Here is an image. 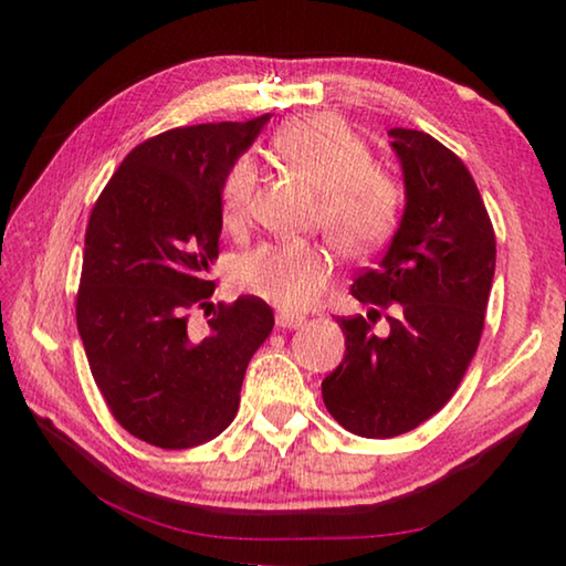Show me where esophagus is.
<instances>
[{
	"mask_svg": "<svg viewBox=\"0 0 566 566\" xmlns=\"http://www.w3.org/2000/svg\"><path fill=\"white\" fill-rule=\"evenodd\" d=\"M302 324H304V317H300V314H286V312L276 314V327L280 329H300Z\"/></svg>",
	"mask_w": 566,
	"mask_h": 566,
	"instance_id": "esophagus-1",
	"label": "esophagus"
}]
</instances>
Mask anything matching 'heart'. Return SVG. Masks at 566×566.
I'll use <instances>...</instances> for the list:
<instances>
[{"label": "heart", "instance_id": "b5f03b06", "mask_svg": "<svg viewBox=\"0 0 566 566\" xmlns=\"http://www.w3.org/2000/svg\"><path fill=\"white\" fill-rule=\"evenodd\" d=\"M272 147L296 177L319 191L317 219L342 252L364 254L385 242L397 224L401 189L371 165V151L337 114L292 119L274 132ZM256 167L239 157L222 185V217L242 224L252 207ZM332 280V256L319 244H266L237 266L242 290L286 312H302L319 300Z\"/></svg>", "mask_w": 566, "mask_h": 566}]
</instances>
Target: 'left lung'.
<instances>
[{"label": "left lung", "instance_id": "8db88e82", "mask_svg": "<svg viewBox=\"0 0 566 566\" xmlns=\"http://www.w3.org/2000/svg\"><path fill=\"white\" fill-rule=\"evenodd\" d=\"M391 149L405 177V214L377 270L361 272V304H399L387 337L367 317L339 319L347 354L322 381L329 415L352 434L389 439L419 427L454 395L484 327L496 242L482 195L454 151L395 127Z\"/></svg>", "mask_w": 566, "mask_h": 566}]
</instances>
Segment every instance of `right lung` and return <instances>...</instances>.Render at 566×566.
I'll return each instance as SVG.
<instances>
[{"label": "right lung", "instance_id": "add662e5", "mask_svg": "<svg viewBox=\"0 0 566 566\" xmlns=\"http://www.w3.org/2000/svg\"><path fill=\"white\" fill-rule=\"evenodd\" d=\"M270 114L179 127L134 147L92 209L76 327L114 419L142 442L189 449L232 424L244 371L274 327L260 296L219 304L205 337L187 312L214 292L222 185Z\"/></svg>", "mask_w": 566, "mask_h": 566}]
</instances>
